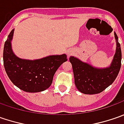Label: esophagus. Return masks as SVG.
Listing matches in <instances>:
<instances>
[{
  "mask_svg": "<svg viewBox=\"0 0 124 124\" xmlns=\"http://www.w3.org/2000/svg\"><path fill=\"white\" fill-rule=\"evenodd\" d=\"M66 53H67V55L69 56L70 55H71L72 53H73V50H70V49H69V50H68L67 52H66Z\"/></svg>",
  "mask_w": 124,
  "mask_h": 124,
  "instance_id": "34e87169",
  "label": "esophagus"
}]
</instances>
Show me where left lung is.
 I'll list each match as a JSON object with an SVG mask.
<instances>
[{"mask_svg": "<svg viewBox=\"0 0 124 124\" xmlns=\"http://www.w3.org/2000/svg\"><path fill=\"white\" fill-rule=\"evenodd\" d=\"M116 41V51L110 66L97 68L71 56L70 62L72 65L74 83L79 92L85 94L101 93L110 85L119 72L121 68L122 51L118 37L114 32Z\"/></svg>", "mask_w": 124, "mask_h": 124, "instance_id": "1", "label": "left lung"}]
</instances>
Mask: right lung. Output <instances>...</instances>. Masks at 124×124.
<instances>
[{"label": "right lung", "instance_id": "right-lung-1", "mask_svg": "<svg viewBox=\"0 0 124 124\" xmlns=\"http://www.w3.org/2000/svg\"><path fill=\"white\" fill-rule=\"evenodd\" d=\"M13 29L5 43L3 63L8 77L16 87L27 93H39L50 87L56 71L67 61L65 54L50 55L34 60L18 57L12 50Z\"/></svg>", "mask_w": 124, "mask_h": 124}]
</instances>
